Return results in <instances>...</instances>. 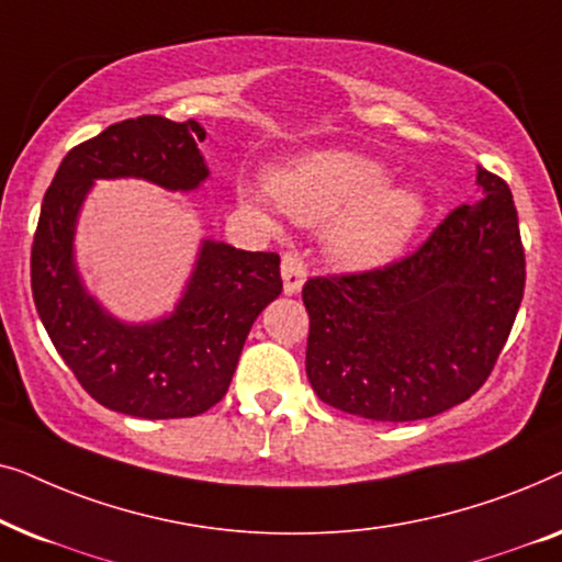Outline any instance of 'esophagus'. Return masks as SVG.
<instances>
[{
    "instance_id": "1",
    "label": "esophagus",
    "mask_w": 562,
    "mask_h": 562,
    "mask_svg": "<svg viewBox=\"0 0 562 562\" xmlns=\"http://www.w3.org/2000/svg\"><path fill=\"white\" fill-rule=\"evenodd\" d=\"M281 279H283V291L289 296H294L302 291L304 281H306V263L296 252H286L281 260Z\"/></svg>"
}]
</instances>
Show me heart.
I'll return each mask as SVG.
<instances>
[{"mask_svg": "<svg viewBox=\"0 0 562 562\" xmlns=\"http://www.w3.org/2000/svg\"><path fill=\"white\" fill-rule=\"evenodd\" d=\"M271 194L304 225L329 217L327 250L345 268H375L409 243L425 217V202L409 187L389 183L386 166L352 150H317L271 173ZM240 196L268 204L263 189Z\"/></svg>", "mask_w": 562, "mask_h": 562, "instance_id": "heart-1", "label": "heart"}]
</instances>
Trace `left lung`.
<instances>
[{"label": "left lung", "instance_id": "obj_1", "mask_svg": "<svg viewBox=\"0 0 562 562\" xmlns=\"http://www.w3.org/2000/svg\"><path fill=\"white\" fill-rule=\"evenodd\" d=\"M460 204L412 256L302 289L306 375L322 402L373 422H414L471 398L494 371L525 296V248L504 179Z\"/></svg>", "mask_w": 562, "mask_h": 562}]
</instances>
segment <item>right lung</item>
Returning <instances> with one entry per match:
<instances>
[{
    "mask_svg": "<svg viewBox=\"0 0 562 562\" xmlns=\"http://www.w3.org/2000/svg\"><path fill=\"white\" fill-rule=\"evenodd\" d=\"M204 127L158 114L122 120L60 160L37 220L30 279L58 356L83 391L143 419L196 417L227 394L252 322L281 294L276 252L204 240L176 310L145 325L112 317L81 283L76 220L97 179H145L194 191L210 176L196 143Z\"/></svg>",
    "mask_w": 562,
    "mask_h": 562,
    "instance_id": "1",
    "label": "right lung"
}]
</instances>
